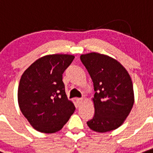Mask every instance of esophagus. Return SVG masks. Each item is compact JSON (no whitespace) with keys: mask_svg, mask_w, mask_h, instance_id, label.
<instances>
[{"mask_svg":"<svg viewBox=\"0 0 153 153\" xmlns=\"http://www.w3.org/2000/svg\"><path fill=\"white\" fill-rule=\"evenodd\" d=\"M76 101H77V102H78V105H79H79H81L83 102V99L82 98L77 99Z\"/></svg>","mask_w":153,"mask_h":153,"instance_id":"34e87169","label":"esophagus"}]
</instances>
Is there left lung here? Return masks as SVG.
<instances>
[{
  "label": "left lung",
  "mask_w": 153,
  "mask_h": 153,
  "mask_svg": "<svg viewBox=\"0 0 153 153\" xmlns=\"http://www.w3.org/2000/svg\"><path fill=\"white\" fill-rule=\"evenodd\" d=\"M80 59L89 73L94 85L92 99L95 114L87 122L91 130L110 131L122 125L134 105V96L130 74L116 59L92 52Z\"/></svg>",
  "instance_id": "1"
}]
</instances>
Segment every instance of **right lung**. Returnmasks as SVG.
<instances>
[{
    "label": "right lung",
    "instance_id": "obj_1",
    "mask_svg": "<svg viewBox=\"0 0 153 153\" xmlns=\"http://www.w3.org/2000/svg\"><path fill=\"white\" fill-rule=\"evenodd\" d=\"M74 58L49 54L37 59L24 71L18 88L19 108L34 129L46 134L58 131L75 107L65 93L62 74Z\"/></svg>",
    "mask_w": 153,
    "mask_h": 153
}]
</instances>
